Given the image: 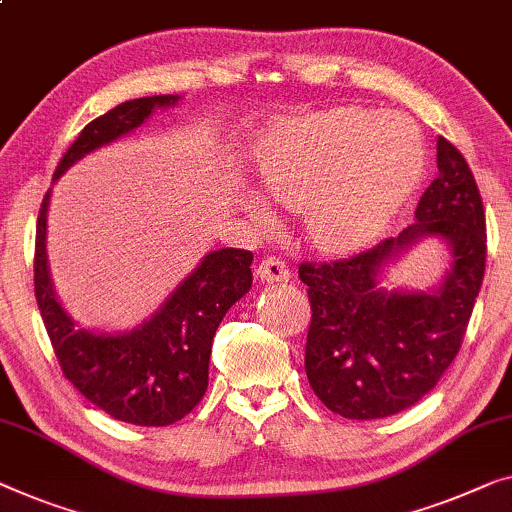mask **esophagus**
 Listing matches in <instances>:
<instances>
[{
	"mask_svg": "<svg viewBox=\"0 0 512 512\" xmlns=\"http://www.w3.org/2000/svg\"><path fill=\"white\" fill-rule=\"evenodd\" d=\"M256 274H258V279L265 281V284H279V281H288V277H291V270H288V265L281 261V258L268 256L258 263Z\"/></svg>",
	"mask_w": 512,
	"mask_h": 512,
	"instance_id": "1",
	"label": "esophagus"
}]
</instances>
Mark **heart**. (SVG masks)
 <instances>
[{"instance_id": "b5f03b06", "label": "heart", "mask_w": 512, "mask_h": 512, "mask_svg": "<svg viewBox=\"0 0 512 512\" xmlns=\"http://www.w3.org/2000/svg\"><path fill=\"white\" fill-rule=\"evenodd\" d=\"M254 161L274 203L305 207L311 244L351 254L379 238L416 191L427 143L409 115L346 106L279 122L258 143ZM238 203L261 226L272 224L261 194L240 189Z\"/></svg>"}]
</instances>
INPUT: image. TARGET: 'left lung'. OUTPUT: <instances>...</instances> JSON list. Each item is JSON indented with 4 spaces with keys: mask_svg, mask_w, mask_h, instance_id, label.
Here are the masks:
<instances>
[{
    "mask_svg": "<svg viewBox=\"0 0 512 512\" xmlns=\"http://www.w3.org/2000/svg\"><path fill=\"white\" fill-rule=\"evenodd\" d=\"M436 166L416 221L397 238L344 261L300 265L311 302L305 372L316 397L342 418L376 420L409 409L462 346L485 274V212L469 164L443 136ZM427 237L451 254L440 284L425 292L381 287L384 268Z\"/></svg>",
    "mask_w": 512,
    "mask_h": 512,
    "instance_id": "left-lung-1",
    "label": "left lung"
}]
</instances>
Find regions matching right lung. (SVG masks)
<instances>
[{"instance_id":"add662e5","label":"right lung","mask_w":512,"mask_h":512,"mask_svg":"<svg viewBox=\"0 0 512 512\" xmlns=\"http://www.w3.org/2000/svg\"><path fill=\"white\" fill-rule=\"evenodd\" d=\"M182 96L159 94L124 101L80 131L59 161L53 180L87 154L115 143L150 120L154 110L173 108ZM36 221L34 291L48 337L66 379L80 395L115 420L140 427H166L182 420L207 390L212 339L226 311L251 288L254 254L217 249L201 258L154 314L124 332L80 328L62 307L48 263V207Z\"/></svg>"}]
</instances>
